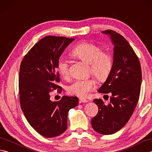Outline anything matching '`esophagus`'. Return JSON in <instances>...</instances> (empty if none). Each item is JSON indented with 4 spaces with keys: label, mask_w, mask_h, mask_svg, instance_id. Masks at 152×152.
I'll use <instances>...</instances> for the list:
<instances>
[{
    "label": "esophagus",
    "mask_w": 152,
    "mask_h": 152,
    "mask_svg": "<svg viewBox=\"0 0 152 152\" xmlns=\"http://www.w3.org/2000/svg\"><path fill=\"white\" fill-rule=\"evenodd\" d=\"M88 100H86L85 99H83V98H80L79 99V102L80 103H85V102H88Z\"/></svg>",
    "instance_id": "esophagus-1"
}]
</instances>
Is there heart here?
<instances>
[{
    "label": "heart",
    "instance_id": "1",
    "mask_svg": "<svg viewBox=\"0 0 152 152\" xmlns=\"http://www.w3.org/2000/svg\"><path fill=\"white\" fill-rule=\"evenodd\" d=\"M73 56L78 57L90 64L91 71L99 81L103 82L107 79L113 65L112 56L108 51H102L97 44L91 42H82L72 51ZM57 68L63 78L69 76V64L63 57H59L57 62ZM94 80H77L68 88V92L71 95L85 96L95 88Z\"/></svg>",
    "mask_w": 152,
    "mask_h": 152
}]
</instances>
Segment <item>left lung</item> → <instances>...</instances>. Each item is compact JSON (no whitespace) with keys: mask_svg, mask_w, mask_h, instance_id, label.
<instances>
[{"mask_svg":"<svg viewBox=\"0 0 152 152\" xmlns=\"http://www.w3.org/2000/svg\"><path fill=\"white\" fill-rule=\"evenodd\" d=\"M102 33L110 37L114 58L111 72L98 92L112 96L107 105L101 99L93 100L99 112L91 125L96 132L108 135L124 127L133 114L139 99L142 70L139 59L124 37L112 30Z\"/></svg>","mask_w":152,"mask_h":152,"instance_id":"obj_1","label":"left lung"}]
</instances>
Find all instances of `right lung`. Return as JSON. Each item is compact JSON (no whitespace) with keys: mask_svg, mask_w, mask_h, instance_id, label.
I'll use <instances>...</instances> for the list:
<instances>
[{"mask_svg":"<svg viewBox=\"0 0 152 152\" xmlns=\"http://www.w3.org/2000/svg\"><path fill=\"white\" fill-rule=\"evenodd\" d=\"M74 38L47 36L38 41L23 59L19 76V101L23 112L42 136L55 137L67 128L69 110L78 105L76 96H63L53 102L50 93L61 88L57 62Z\"/></svg>","mask_w":152,"mask_h":152,"instance_id":"add662e5","label":"right lung"}]
</instances>
